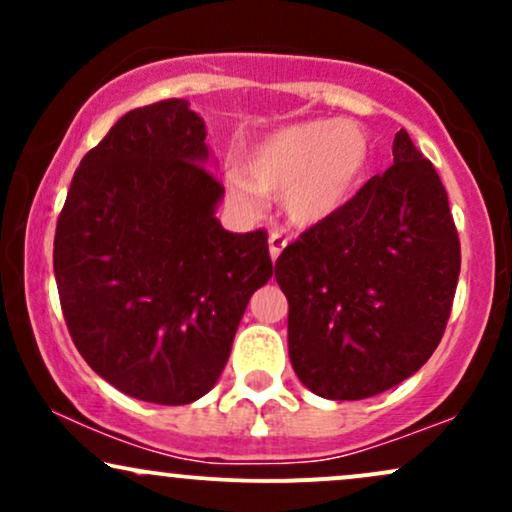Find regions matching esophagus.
Here are the masks:
<instances>
[{
	"instance_id": "obj_1",
	"label": "esophagus",
	"mask_w": 512,
	"mask_h": 512,
	"mask_svg": "<svg viewBox=\"0 0 512 512\" xmlns=\"http://www.w3.org/2000/svg\"><path fill=\"white\" fill-rule=\"evenodd\" d=\"M286 245H289V240H286L284 236H281V233H276V231H274L272 236H269V257H272V262L279 260L281 250H284Z\"/></svg>"
}]
</instances>
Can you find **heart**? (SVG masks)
Masks as SVG:
<instances>
[{
	"mask_svg": "<svg viewBox=\"0 0 512 512\" xmlns=\"http://www.w3.org/2000/svg\"><path fill=\"white\" fill-rule=\"evenodd\" d=\"M368 158V137L351 122H305L281 129L252 151L248 178L228 173V204L252 219L264 209V197H281L293 226L315 228L351 202Z\"/></svg>",
	"mask_w": 512,
	"mask_h": 512,
	"instance_id": "b5f03b06",
	"label": "heart"
}]
</instances>
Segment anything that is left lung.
<instances>
[{
	"mask_svg": "<svg viewBox=\"0 0 512 512\" xmlns=\"http://www.w3.org/2000/svg\"><path fill=\"white\" fill-rule=\"evenodd\" d=\"M395 166L308 228L274 264L289 298V358L325 399H366L414 375L448 325L460 238L448 192L407 129Z\"/></svg>",
	"mask_w": 512,
	"mask_h": 512,
	"instance_id": "left-lung-1",
	"label": "left lung"
}]
</instances>
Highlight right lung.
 Wrapping results in <instances>:
<instances>
[{
	"label": "right lung",
	"instance_id": "right-lung-1",
	"mask_svg": "<svg viewBox=\"0 0 512 512\" xmlns=\"http://www.w3.org/2000/svg\"><path fill=\"white\" fill-rule=\"evenodd\" d=\"M207 127L170 98L129 110L81 158L55 231V279L84 361L125 395L190 404L219 380L250 296L272 279L267 233L214 216Z\"/></svg>",
	"mask_w": 512,
	"mask_h": 512
}]
</instances>
